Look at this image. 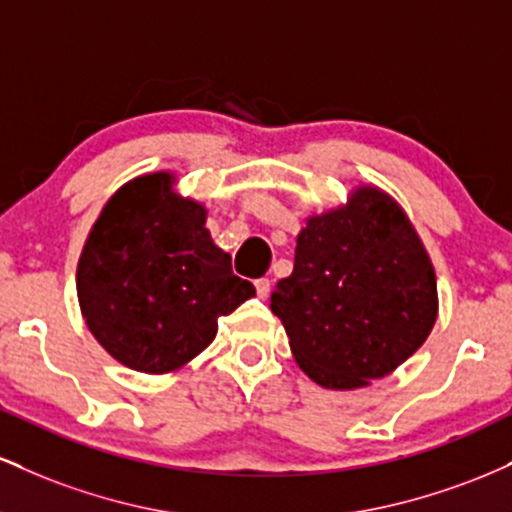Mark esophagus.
<instances>
[{
    "instance_id": "1",
    "label": "esophagus",
    "mask_w": 512,
    "mask_h": 512,
    "mask_svg": "<svg viewBox=\"0 0 512 512\" xmlns=\"http://www.w3.org/2000/svg\"><path fill=\"white\" fill-rule=\"evenodd\" d=\"M255 289H257V296L267 298L269 291H272V284H269V279H257L255 281Z\"/></svg>"
}]
</instances>
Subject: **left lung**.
Masks as SVG:
<instances>
[{
    "instance_id": "1",
    "label": "left lung",
    "mask_w": 512,
    "mask_h": 512,
    "mask_svg": "<svg viewBox=\"0 0 512 512\" xmlns=\"http://www.w3.org/2000/svg\"><path fill=\"white\" fill-rule=\"evenodd\" d=\"M272 313L310 380L356 390L426 342L438 315L436 272L402 207L363 185L344 207L305 223Z\"/></svg>"
}]
</instances>
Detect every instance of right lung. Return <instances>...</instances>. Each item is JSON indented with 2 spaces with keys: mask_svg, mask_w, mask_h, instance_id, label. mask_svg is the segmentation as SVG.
Masks as SVG:
<instances>
[{
  "mask_svg": "<svg viewBox=\"0 0 512 512\" xmlns=\"http://www.w3.org/2000/svg\"><path fill=\"white\" fill-rule=\"evenodd\" d=\"M207 209L173 175L129 180L108 199L76 269L81 315L115 361L170 373L214 342L219 317L255 296L204 228Z\"/></svg>",
  "mask_w": 512,
  "mask_h": 512,
  "instance_id": "1",
  "label": "right lung"
}]
</instances>
